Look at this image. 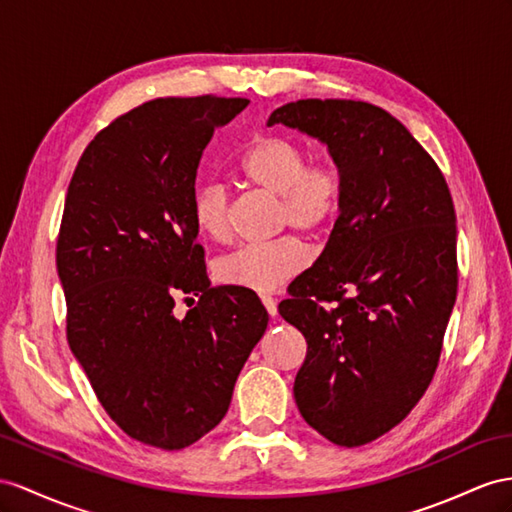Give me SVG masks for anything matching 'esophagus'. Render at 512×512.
Listing matches in <instances>:
<instances>
[{
	"label": "esophagus",
	"instance_id": "obj_1",
	"mask_svg": "<svg viewBox=\"0 0 512 512\" xmlns=\"http://www.w3.org/2000/svg\"><path fill=\"white\" fill-rule=\"evenodd\" d=\"M261 303H264V307H266V311L270 313V316H277V298L261 296Z\"/></svg>",
	"mask_w": 512,
	"mask_h": 512
}]
</instances>
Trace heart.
I'll use <instances>...</instances> for the list:
<instances>
[{
	"mask_svg": "<svg viewBox=\"0 0 512 512\" xmlns=\"http://www.w3.org/2000/svg\"><path fill=\"white\" fill-rule=\"evenodd\" d=\"M238 170L253 186L277 194V222L322 235L339 218L346 194L344 170L333 157L309 162V151L298 140L264 134L240 155ZM194 225L209 240L229 238L231 201L220 183L207 181L194 190ZM309 264V248L296 233H283L268 242L242 244L222 255L216 279L222 285L251 292H272Z\"/></svg>",
	"mask_w": 512,
	"mask_h": 512,
	"instance_id": "heart-1",
	"label": "heart"
}]
</instances>
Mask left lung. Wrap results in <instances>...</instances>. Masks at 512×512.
I'll use <instances>...</instances> for the list:
<instances>
[{
  "label": "left lung",
  "mask_w": 512,
  "mask_h": 512,
  "mask_svg": "<svg viewBox=\"0 0 512 512\" xmlns=\"http://www.w3.org/2000/svg\"><path fill=\"white\" fill-rule=\"evenodd\" d=\"M277 123L329 144L346 177L331 238L279 313L307 339L300 415L357 448L398 426L437 372L458 290L452 194L409 129L372 103L298 99L270 114Z\"/></svg>",
  "instance_id": "obj_1"
}]
</instances>
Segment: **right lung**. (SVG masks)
<instances>
[{
	"instance_id": "right-lung-1",
	"label": "right lung",
	"mask_w": 512,
	"mask_h": 512,
	"mask_svg": "<svg viewBox=\"0 0 512 512\" xmlns=\"http://www.w3.org/2000/svg\"><path fill=\"white\" fill-rule=\"evenodd\" d=\"M242 97H166L103 127L69 183L56 244L67 339L125 435L162 450L199 441L268 326L251 290L212 287L196 242V168ZM177 297L197 305L174 316Z\"/></svg>"
}]
</instances>
